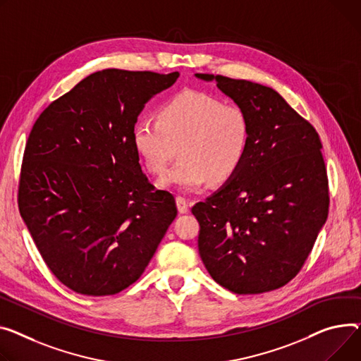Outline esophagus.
I'll return each instance as SVG.
<instances>
[{
    "instance_id": "esophagus-1",
    "label": "esophagus",
    "mask_w": 361,
    "mask_h": 361,
    "mask_svg": "<svg viewBox=\"0 0 361 361\" xmlns=\"http://www.w3.org/2000/svg\"><path fill=\"white\" fill-rule=\"evenodd\" d=\"M176 202H177V209H178V212H180V213H187V212H188L190 203H188V202H187L184 197H181V196H177Z\"/></svg>"
}]
</instances>
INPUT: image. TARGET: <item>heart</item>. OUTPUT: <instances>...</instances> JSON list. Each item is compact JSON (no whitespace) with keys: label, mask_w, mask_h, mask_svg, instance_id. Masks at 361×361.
Instances as JSON below:
<instances>
[{"label":"heart","mask_w":361,"mask_h":361,"mask_svg":"<svg viewBox=\"0 0 361 361\" xmlns=\"http://www.w3.org/2000/svg\"><path fill=\"white\" fill-rule=\"evenodd\" d=\"M250 136V118L241 107L196 90L176 94L158 117H139L132 129L133 148L151 174H161L178 148L180 159L159 185L184 191L232 180L247 158Z\"/></svg>","instance_id":"b5f03b06"}]
</instances>
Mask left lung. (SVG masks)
Segmentation results:
<instances>
[{"mask_svg": "<svg viewBox=\"0 0 361 361\" xmlns=\"http://www.w3.org/2000/svg\"><path fill=\"white\" fill-rule=\"evenodd\" d=\"M196 77L216 81L251 125L241 170L191 209L200 225L199 254L212 279L233 293L276 290L300 271L328 216L319 135L270 87Z\"/></svg>", "mask_w": 361, "mask_h": 361, "instance_id": "left-lung-1", "label": "left lung"}]
</instances>
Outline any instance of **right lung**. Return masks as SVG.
Returning <instances> with one entry per match:
<instances>
[{"label":"right lung","mask_w":361,"mask_h":361,"mask_svg":"<svg viewBox=\"0 0 361 361\" xmlns=\"http://www.w3.org/2000/svg\"><path fill=\"white\" fill-rule=\"evenodd\" d=\"M178 72L103 69L47 106L23 155L18 209L55 277L87 296L122 292L145 271L176 200L155 190L132 143L139 113Z\"/></svg>","instance_id":"obj_1"}]
</instances>
